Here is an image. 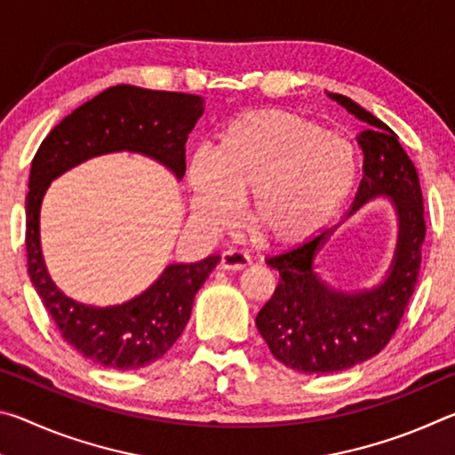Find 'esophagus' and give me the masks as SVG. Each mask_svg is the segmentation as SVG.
<instances>
[{
    "label": "esophagus",
    "instance_id": "esophagus-1",
    "mask_svg": "<svg viewBox=\"0 0 455 455\" xmlns=\"http://www.w3.org/2000/svg\"><path fill=\"white\" fill-rule=\"evenodd\" d=\"M246 265H251V259L238 249H228L220 255V268H225V271H241Z\"/></svg>",
    "mask_w": 455,
    "mask_h": 455
}]
</instances>
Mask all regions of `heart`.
I'll return each instance as SVG.
<instances>
[{"mask_svg":"<svg viewBox=\"0 0 455 455\" xmlns=\"http://www.w3.org/2000/svg\"><path fill=\"white\" fill-rule=\"evenodd\" d=\"M359 176L345 138L284 110H259L230 122L217 148L188 163L192 214L220 230L249 198V217L267 241L299 244L317 235L347 203Z\"/></svg>","mask_w":455,"mask_h":455,"instance_id":"heart-1","label":"heart"}]
</instances>
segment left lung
Wrapping results in <instances>:
<instances>
[{"label": "left lung", "mask_w": 455, "mask_h": 455, "mask_svg": "<svg viewBox=\"0 0 455 455\" xmlns=\"http://www.w3.org/2000/svg\"><path fill=\"white\" fill-rule=\"evenodd\" d=\"M327 96L367 124L357 134L363 150V179L345 219L369 200L387 196L397 212L399 233L389 271L371 289L337 291L315 271L317 252L339 225L267 259L281 281L259 311L257 329L275 359L309 375L345 371L371 359L389 343L418 283L426 236L418 171L397 134L351 98L331 92Z\"/></svg>", "instance_id": "1"}]
</instances>
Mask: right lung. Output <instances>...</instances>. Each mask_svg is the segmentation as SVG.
<instances>
[{
	"instance_id": "obj_1",
	"label": "right lung",
	"mask_w": 455,
	"mask_h": 455,
	"mask_svg": "<svg viewBox=\"0 0 455 455\" xmlns=\"http://www.w3.org/2000/svg\"><path fill=\"white\" fill-rule=\"evenodd\" d=\"M204 100L182 92L112 86L76 108L44 138L32 160L26 196L28 273L68 345L104 367L130 371L154 363L172 347L190 319L198 289L220 257L168 265L130 301L92 307L66 297L50 279L40 244V209L53 179L94 156L138 152L182 179L184 144L204 112Z\"/></svg>"
}]
</instances>
